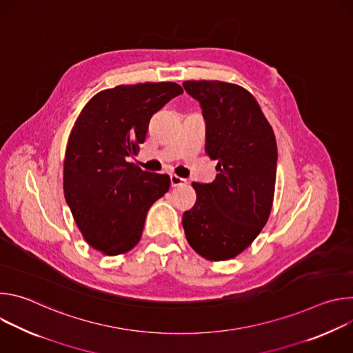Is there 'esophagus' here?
Masks as SVG:
<instances>
[{"instance_id":"1","label":"esophagus","mask_w":353,"mask_h":353,"mask_svg":"<svg viewBox=\"0 0 353 353\" xmlns=\"http://www.w3.org/2000/svg\"><path fill=\"white\" fill-rule=\"evenodd\" d=\"M170 183H172V187H180V185L185 184V183H187V180H185V179H183V177H180V176L172 174V176H170Z\"/></svg>"}]
</instances>
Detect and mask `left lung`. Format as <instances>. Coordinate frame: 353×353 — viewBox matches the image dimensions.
Returning <instances> with one entry per match:
<instances>
[{
  "label": "left lung",
  "mask_w": 353,
  "mask_h": 353,
  "mask_svg": "<svg viewBox=\"0 0 353 353\" xmlns=\"http://www.w3.org/2000/svg\"><path fill=\"white\" fill-rule=\"evenodd\" d=\"M205 120V152L218 161L212 183H192L196 203L183 215L188 244L211 261L245 250L265 226L274 201L276 141L257 100L221 81H185Z\"/></svg>",
  "instance_id": "left-lung-1"
}]
</instances>
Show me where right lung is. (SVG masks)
<instances>
[{"instance_id":"1","label":"right lung","mask_w":353,"mask_h":353,"mask_svg":"<svg viewBox=\"0 0 353 353\" xmlns=\"http://www.w3.org/2000/svg\"><path fill=\"white\" fill-rule=\"evenodd\" d=\"M181 93L174 82L120 85L94 94L74 124L64 195L86 243L106 256L137 245L148 210L169 191L168 174L143 172L127 158L137 155L150 117Z\"/></svg>"}]
</instances>
